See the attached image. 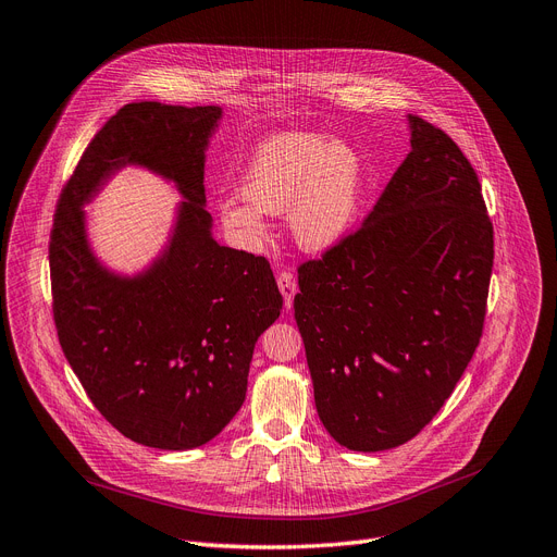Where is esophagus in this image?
Returning a JSON list of instances; mask_svg holds the SVG:
<instances>
[{
  "label": "esophagus",
  "instance_id": "1",
  "mask_svg": "<svg viewBox=\"0 0 557 557\" xmlns=\"http://www.w3.org/2000/svg\"><path fill=\"white\" fill-rule=\"evenodd\" d=\"M277 286H280V292L284 296V307L292 309L294 307V298L298 294V284H296L294 275L292 273H280L277 275Z\"/></svg>",
  "mask_w": 557,
  "mask_h": 557
}]
</instances>
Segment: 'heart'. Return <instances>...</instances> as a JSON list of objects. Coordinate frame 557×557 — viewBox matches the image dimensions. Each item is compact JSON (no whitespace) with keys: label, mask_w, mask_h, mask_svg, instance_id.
<instances>
[{"label":"heart","mask_w":557,"mask_h":557,"mask_svg":"<svg viewBox=\"0 0 557 557\" xmlns=\"http://www.w3.org/2000/svg\"><path fill=\"white\" fill-rule=\"evenodd\" d=\"M364 163L344 140L317 132H280L263 138L244 175L240 200L219 207L223 225L240 238L265 236V215L288 211L296 244L307 252H325L355 225Z\"/></svg>","instance_id":"1"}]
</instances>
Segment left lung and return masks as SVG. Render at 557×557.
Segmentation results:
<instances>
[{
  "label": "left lung",
  "instance_id": "left-lung-1",
  "mask_svg": "<svg viewBox=\"0 0 557 557\" xmlns=\"http://www.w3.org/2000/svg\"><path fill=\"white\" fill-rule=\"evenodd\" d=\"M412 150L369 219L298 269L313 400L350 450L396 448L440 412L480 344L494 230L450 136L407 115Z\"/></svg>",
  "mask_w": 557,
  "mask_h": 557
}]
</instances>
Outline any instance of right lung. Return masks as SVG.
Here are the masks:
<instances>
[{
    "instance_id": "right-lung-1",
    "label": "right lung",
    "mask_w": 557,
    "mask_h": 557,
    "mask_svg": "<svg viewBox=\"0 0 557 557\" xmlns=\"http://www.w3.org/2000/svg\"><path fill=\"white\" fill-rule=\"evenodd\" d=\"M221 117V107H123L82 154L52 230L65 359L117 432L161 450L198 448L223 432L246 400L257 338L282 311L271 263L211 234L205 161ZM125 166L173 183L183 198L164 248L134 274L97 257L83 211Z\"/></svg>"
}]
</instances>
